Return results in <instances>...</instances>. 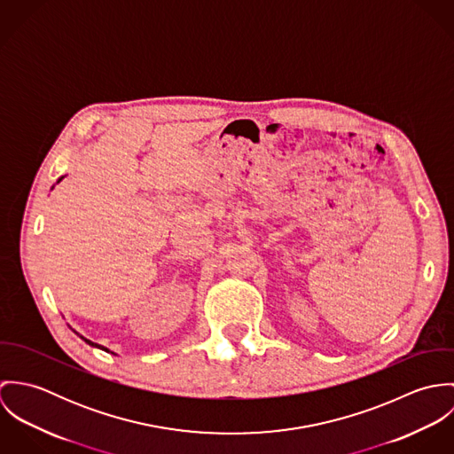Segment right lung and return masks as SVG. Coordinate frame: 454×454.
<instances>
[{
  "mask_svg": "<svg viewBox=\"0 0 454 454\" xmlns=\"http://www.w3.org/2000/svg\"><path fill=\"white\" fill-rule=\"evenodd\" d=\"M63 178H65V176H61V178H59V180H58V184H59V182H61V180H63ZM52 189H54V187H52ZM73 332H74V333H76V335H78V337H80V339H83V340H85V342H87V344H89V346H92V348H99V349H103V351H106V353H112V355H115V353H114V351H110V349H108V348H105V346H101V344H98V342H92V340H89V339H85V337H83V335H80V333H78V332H76V330H73Z\"/></svg>",
  "mask_w": 454,
  "mask_h": 454,
  "instance_id": "1",
  "label": "right lung"
}]
</instances>
